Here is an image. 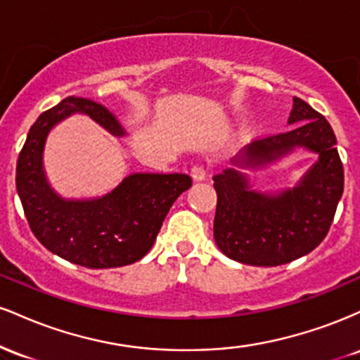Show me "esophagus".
I'll use <instances>...</instances> for the list:
<instances>
[{
    "instance_id": "1",
    "label": "esophagus",
    "mask_w": 360,
    "mask_h": 360,
    "mask_svg": "<svg viewBox=\"0 0 360 360\" xmlns=\"http://www.w3.org/2000/svg\"><path fill=\"white\" fill-rule=\"evenodd\" d=\"M191 177L196 183H200V181H205L206 177V169L203 166H193L191 167Z\"/></svg>"
}]
</instances>
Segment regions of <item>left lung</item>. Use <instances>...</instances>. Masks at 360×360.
Masks as SVG:
<instances>
[{
  "mask_svg": "<svg viewBox=\"0 0 360 360\" xmlns=\"http://www.w3.org/2000/svg\"><path fill=\"white\" fill-rule=\"evenodd\" d=\"M286 134L255 140L235 159L232 167L213 177L217 213L213 235L226 257L249 266L272 267L303 257L328 233L344 193V167L337 139L323 115L307 101L292 98ZM296 146L319 160L292 188L276 193L251 189L240 168L257 170L277 162Z\"/></svg>",
  "mask_w": 360,
  "mask_h": 360,
  "instance_id": "1",
  "label": "left lung"
}]
</instances>
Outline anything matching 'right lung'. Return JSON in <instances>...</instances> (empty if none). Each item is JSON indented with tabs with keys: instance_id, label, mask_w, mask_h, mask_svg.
<instances>
[{
	"instance_id": "obj_1",
	"label": "right lung",
	"mask_w": 360,
	"mask_h": 360,
	"mask_svg": "<svg viewBox=\"0 0 360 360\" xmlns=\"http://www.w3.org/2000/svg\"><path fill=\"white\" fill-rule=\"evenodd\" d=\"M74 113L94 120L115 137L125 135L108 108L86 98L69 96L44 111L16 164V191L28 225L45 249L77 266L110 269L137 262L152 249L177 196L191 188V177L135 172L100 198L59 196L45 174V142L52 128Z\"/></svg>"
}]
</instances>
